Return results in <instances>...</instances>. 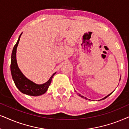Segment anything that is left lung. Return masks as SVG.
<instances>
[{
	"mask_svg": "<svg viewBox=\"0 0 129 129\" xmlns=\"http://www.w3.org/2000/svg\"><path fill=\"white\" fill-rule=\"evenodd\" d=\"M111 93H112V92H111ZM111 93H110V94H109V95H107V96H106V97H104V98H103V99H101V100H104V99H106V98H107V97H109V96L110 95V94H111ZM79 95H80V96H81V97H82V98H84V99H87V98H86V97H83V96H82V95H80V94H79Z\"/></svg>",
	"mask_w": 129,
	"mask_h": 129,
	"instance_id": "left-lung-1",
	"label": "left lung"
}]
</instances>
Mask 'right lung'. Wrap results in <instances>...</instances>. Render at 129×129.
Listing matches in <instances>:
<instances>
[{
    "instance_id": "add662e5",
    "label": "right lung",
    "mask_w": 129,
    "mask_h": 129,
    "mask_svg": "<svg viewBox=\"0 0 129 129\" xmlns=\"http://www.w3.org/2000/svg\"><path fill=\"white\" fill-rule=\"evenodd\" d=\"M22 34V33L20 34L18 40L13 47L12 52L11 63L12 77L15 85L22 93L32 96L41 95L47 92L48 88L51 84L53 77L55 74L56 73L53 74L47 82L42 84H37L35 82H32V81L27 79L22 74L18 67L16 61V49Z\"/></svg>"
}]
</instances>
